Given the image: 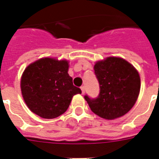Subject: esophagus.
Segmentation results:
<instances>
[{
  "instance_id": "1",
  "label": "esophagus",
  "mask_w": 159,
  "mask_h": 159,
  "mask_svg": "<svg viewBox=\"0 0 159 159\" xmlns=\"http://www.w3.org/2000/svg\"><path fill=\"white\" fill-rule=\"evenodd\" d=\"M81 91H82V94L84 95V94L85 93V87L84 86L81 87Z\"/></svg>"
}]
</instances>
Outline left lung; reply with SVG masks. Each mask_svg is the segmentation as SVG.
<instances>
[{"label":"left lung","mask_w":159,"mask_h":159,"mask_svg":"<svg viewBox=\"0 0 159 159\" xmlns=\"http://www.w3.org/2000/svg\"><path fill=\"white\" fill-rule=\"evenodd\" d=\"M99 84L95 99L84 95L91 110L99 117L115 119L133 107L140 91V77L130 63L119 57H108L94 66Z\"/></svg>","instance_id":"1"}]
</instances>
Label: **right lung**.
I'll use <instances>...</instances> for the list:
<instances>
[{
  "instance_id": "add662e5",
  "label": "right lung",
  "mask_w": 159,
  "mask_h": 159,
  "mask_svg": "<svg viewBox=\"0 0 159 159\" xmlns=\"http://www.w3.org/2000/svg\"><path fill=\"white\" fill-rule=\"evenodd\" d=\"M67 60L43 58L26 67L20 81L21 93L28 107L43 119L64 114L73 95L81 94L68 73Z\"/></svg>"
}]
</instances>
